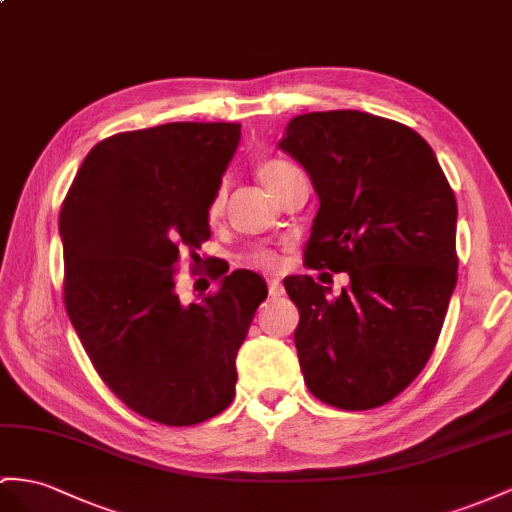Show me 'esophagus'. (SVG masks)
Returning <instances> with one entry per match:
<instances>
[{"mask_svg":"<svg viewBox=\"0 0 512 512\" xmlns=\"http://www.w3.org/2000/svg\"><path fill=\"white\" fill-rule=\"evenodd\" d=\"M268 294H270L272 298L283 296V285H281L279 279H268Z\"/></svg>","mask_w":512,"mask_h":512,"instance_id":"obj_1","label":"esophagus"}]
</instances>
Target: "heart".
<instances>
[{
    "label": "heart",
    "mask_w": 512,
    "mask_h": 512,
    "mask_svg": "<svg viewBox=\"0 0 512 512\" xmlns=\"http://www.w3.org/2000/svg\"><path fill=\"white\" fill-rule=\"evenodd\" d=\"M296 170L298 168L294 164L281 160V157H266V160L257 162V166H255L257 177L261 179V183H264V186L272 194H279V190L285 186V181L290 179L296 173ZM225 203H227V190H225V186H220L214 192L212 201H209V205H207V218L212 222L218 220L222 216V212H225ZM244 261L248 266L264 268V270L279 266L277 255H274L272 251H266V248H259V251L248 253Z\"/></svg>",
    "instance_id": "obj_1"
}]
</instances>
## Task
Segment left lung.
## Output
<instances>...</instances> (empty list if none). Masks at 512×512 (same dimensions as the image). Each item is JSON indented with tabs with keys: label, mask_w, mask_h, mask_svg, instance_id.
I'll use <instances>...</instances> for the list:
<instances>
[{
	"label": "left lung",
	"mask_w": 512,
	"mask_h": 512,
	"mask_svg": "<svg viewBox=\"0 0 512 512\" xmlns=\"http://www.w3.org/2000/svg\"><path fill=\"white\" fill-rule=\"evenodd\" d=\"M279 144L320 199L307 268L350 277L335 300L307 274L283 281L300 311V370L322 402L376 409L415 381L437 346L458 268L454 192L428 142L383 116L300 114Z\"/></svg>",
	"instance_id": "8db88e82"
}]
</instances>
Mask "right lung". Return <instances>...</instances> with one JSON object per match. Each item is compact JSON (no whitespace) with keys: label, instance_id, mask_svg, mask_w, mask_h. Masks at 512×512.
<instances>
[{"label":"right lung","instance_id":"right-lung-1","mask_svg":"<svg viewBox=\"0 0 512 512\" xmlns=\"http://www.w3.org/2000/svg\"><path fill=\"white\" fill-rule=\"evenodd\" d=\"M240 123H166L97 142L60 207L62 298L101 381L131 411L192 426L235 396V355L266 300L235 270L183 305L179 259L209 240L207 205Z\"/></svg>","mask_w":512,"mask_h":512}]
</instances>
